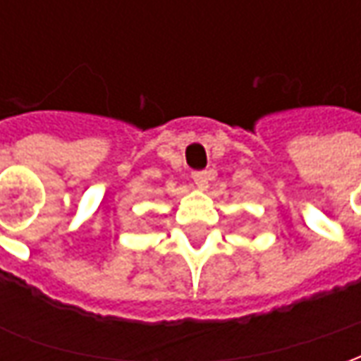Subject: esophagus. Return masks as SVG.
I'll list each match as a JSON object with an SVG mask.
<instances>
[{"mask_svg": "<svg viewBox=\"0 0 361 361\" xmlns=\"http://www.w3.org/2000/svg\"><path fill=\"white\" fill-rule=\"evenodd\" d=\"M191 178L195 181L197 185H201V188H207V183H209V172L207 170H193L191 172Z\"/></svg>", "mask_w": 361, "mask_h": 361, "instance_id": "obj_1", "label": "esophagus"}]
</instances>
